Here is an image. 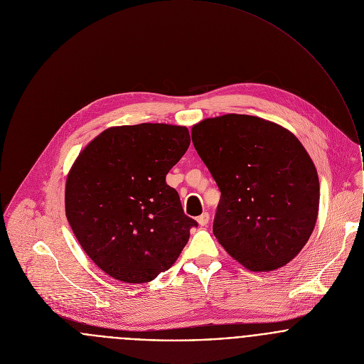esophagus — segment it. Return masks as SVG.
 <instances>
[{"label": "esophagus", "instance_id": "1", "mask_svg": "<svg viewBox=\"0 0 364 364\" xmlns=\"http://www.w3.org/2000/svg\"><path fill=\"white\" fill-rule=\"evenodd\" d=\"M196 220H198V223H199L200 226H206V225L209 223V220H210V216H209L208 212H205V213H202Z\"/></svg>", "mask_w": 364, "mask_h": 364}]
</instances>
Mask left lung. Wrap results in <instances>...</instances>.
Here are the masks:
<instances>
[{"label": "left lung", "instance_id": "obj_1", "mask_svg": "<svg viewBox=\"0 0 364 364\" xmlns=\"http://www.w3.org/2000/svg\"><path fill=\"white\" fill-rule=\"evenodd\" d=\"M192 141L222 196L213 235L250 271H274L308 242L318 219L319 178L299 139L247 114L205 119Z\"/></svg>", "mask_w": 364, "mask_h": 364}]
</instances>
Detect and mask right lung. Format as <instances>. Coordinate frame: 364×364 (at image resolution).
Wrapping results in <instances>:
<instances>
[{
  "instance_id": "add662e5",
  "label": "right lung",
  "mask_w": 364,
  "mask_h": 364,
  "mask_svg": "<svg viewBox=\"0 0 364 364\" xmlns=\"http://www.w3.org/2000/svg\"><path fill=\"white\" fill-rule=\"evenodd\" d=\"M191 144L186 127H110L73 162L65 189L68 222L107 275L142 284L172 267L198 223L165 176Z\"/></svg>"
}]
</instances>
